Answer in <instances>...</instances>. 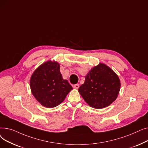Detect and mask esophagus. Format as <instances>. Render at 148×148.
I'll return each instance as SVG.
<instances>
[{
    "instance_id": "esophagus-1",
    "label": "esophagus",
    "mask_w": 148,
    "mask_h": 148,
    "mask_svg": "<svg viewBox=\"0 0 148 148\" xmlns=\"http://www.w3.org/2000/svg\"><path fill=\"white\" fill-rule=\"evenodd\" d=\"M75 89H79V84H74V86H73Z\"/></svg>"
}]
</instances>
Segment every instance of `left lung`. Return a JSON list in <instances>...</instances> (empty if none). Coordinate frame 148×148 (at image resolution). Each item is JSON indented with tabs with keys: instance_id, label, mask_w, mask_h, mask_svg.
<instances>
[{
	"instance_id": "1",
	"label": "left lung",
	"mask_w": 148,
	"mask_h": 148,
	"mask_svg": "<svg viewBox=\"0 0 148 148\" xmlns=\"http://www.w3.org/2000/svg\"><path fill=\"white\" fill-rule=\"evenodd\" d=\"M120 88L118 75L110 68L100 63L85 77L84 83L79 88V92L90 107L103 108L117 98Z\"/></svg>"
}]
</instances>
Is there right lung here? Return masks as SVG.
Segmentation results:
<instances>
[{
	"instance_id": "add662e5",
	"label": "right lung",
	"mask_w": 148,
	"mask_h": 148,
	"mask_svg": "<svg viewBox=\"0 0 148 148\" xmlns=\"http://www.w3.org/2000/svg\"><path fill=\"white\" fill-rule=\"evenodd\" d=\"M31 91L38 101L44 107L53 108L64 101L73 89L64 80L57 62L49 60L39 66L30 80Z\"/></svg>"
}]
</instances>
